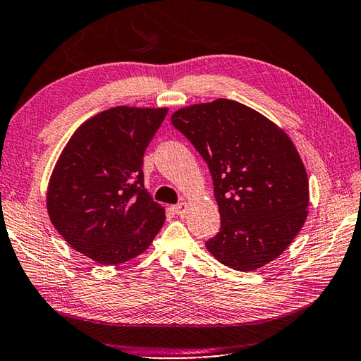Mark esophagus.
<instances>
[{
  "instance_id": "34e87169",
  "label": "esophagus",
  "mask_w": 361,
  "mask_h": 361,
  "mask_svg": "<svg viewBox=\"0 0 361 361\" xmlns=\"http://www.w3.org/2000/svg\"><path fill=\"white\" fill-rule=\"evenodd\" d=\"M173 210L178 213V215H180V216H183L187 213V210H188V204L187 202H179V204H176L174 207H173Z\"/></svg>"
}]
</instances>
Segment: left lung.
<instances>
[{
	"mask_svg": "<svg viewBox=\"0 0 361 361\" xmlns=\"http://www.w3.org/2000/svg\"><path fill=\"white\" fill-rule=\"evenodd\" d=\"M173 126L209 165L221 229L205 246L218 262L254 271L277 259L302 229L307 171L285 132L241 102L179 109Z\"/></svg>",
	"mask_w": 361,
	"mask_h": 361,
	"instance_id": "obj_1",
	"label": "left lung"
}]
</instances>
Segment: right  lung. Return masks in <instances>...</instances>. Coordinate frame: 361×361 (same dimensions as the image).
I'll return each instance as SVG.
<instances>
[{
    "mask_svg": "<svg viewBox=\"0 0 361 361\" xmlns=\"http://www.w3.org/2000/svg\"><path fill=\"white\" fill-rule=\"evenodd\" d=\"M168 109L112 107L80 124L51 174V223L78 252L120 264L145 252L165 209L143 183V156Z\"/></svg>",
    "mask_w": 361,
    "mask_h": 361,
    "instance_id": "obj_1",
    "label": "right lung"
}]
</instances>
